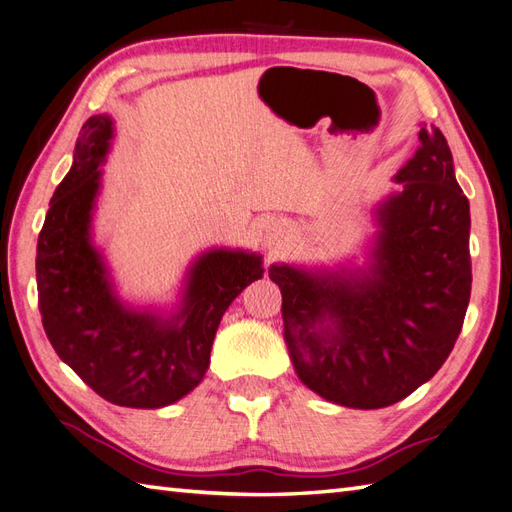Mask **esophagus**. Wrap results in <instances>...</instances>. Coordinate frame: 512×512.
<instances>
[{"instance_id": "esophagus-1", "label": "esophagus", "mask_w": 512, "mask_h": 512, "mask_svg": "<svg viewBox=\"0 0 512 512\" xmlns=\"http://www.w3.org/2000/svg\"><path fill=\"white\" fill-rule=\"evenodd\" d=\"M285 233H288V224H285L283 220H270L266 227V244L268 246L279 244V240Z\"/></svg>"}]
</instances>
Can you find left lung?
<instances>
[{
	"mask_svg": "<svg viewBox=\"0 0 512 512\" xmlns=\"http://www.w3.org/2000/svg\"><path fill=\"white\" fill-rule=\"evenodd\" d=\"M395 174L397 192L375 207L364 266L272 264L283 338L301 382L344 408L377 410L412 395L445 364L471 296L469 200L445 135Z\"/></svg>",
	"mask_w": 512,
	"mask_h": 512,
	"instance_id": "1",
	"label": "left lung"
}]
</instances>
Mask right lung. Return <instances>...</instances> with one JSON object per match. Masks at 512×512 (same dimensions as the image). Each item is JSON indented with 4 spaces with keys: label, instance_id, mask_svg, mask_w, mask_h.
Here are the masks:
<instances>
[{
    "label": "right lung",
    "instance_id": "add662e5",
    "mask_svg": "<svg viewBox=\"0 0 512 512\" xmlns=\"http://www.w3.org/2000/svg\"><path fill=\"white\" fill-rule=\"evenodd\" d=\"M111 139V117H89L52 196L37 244L39 310L58 358L100 397L163 408L202 382L224 312L264 266L257 253L211 248L189 264L172 312L124 303L91 237Z\"/></svg>",
    "mask_w": 512,
    "mask_h": 512
}]
</instances>
